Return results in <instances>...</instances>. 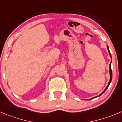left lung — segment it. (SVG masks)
I'll return each mask as SVG.
<instances>
[{
	"instance_id": "obj_1",
	"label": "left lung",
	"mask_w": 122,
	"mask_h": 122,
	"mask_svg": "<svg viewBox=\"0 0 122 122\" xmlns=\"http://www.w3.org/2000/svg\"><path fill=\"white\" fill-rule=\"evenodd\" d=\"M107 49H108V52H109V53H110V56H111V53H110V50H109V47H108V46H107ZM111 62H110V67H109V68H110V81H109V82H108V85H107V87H106L105 88V89L104 90V91H103V92H102V93H101V94H99V95L98 96H101L102 95V94H103V93H104L106 91V90L108 88V86L109 85H110V83H111V81H112V70H111ZM94 99V97H93V98H92L91 99Z\"/></svg>"
}]
</instances>
